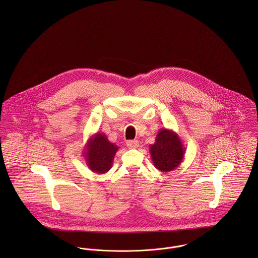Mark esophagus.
I'll use <instances>...</instances> for the list:
<instances>
[{
    "mask_svg": "<svg viewBox=\"0 0 258 258\" xmlns=\"http://www.w3.org/2000/svg\"><path fill=\"white\" fill-rule=\"evenodd\" d=\"M127 147L129 149H136L139 147V142L137 140H130L127 142Z\"/></svg>",
    "mask_w": 258,
    "mask_h": 258,
    "instance_id": "obj_1",
    "label": "esophagus"
}]
</instances>
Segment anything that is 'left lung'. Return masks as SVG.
<instances>
[{
  "label": "left lung",
  "instance_id": "left-lung-1",
  "mask_svg": "<svg viewBox=\"0 0 258 258\" xmlns=\"http://www.w3.org/2000/svg\"><path fill=\"white\" fill-rule=\"evenodd\" d=\"M150 153L155 168L167 173L175 170L183 162L184 148L175 131L162 128L156 136L155 143L150 145Z\"/></svg>",
  "mask_w": 258,
  "mask_h": 258
}]
</instances>
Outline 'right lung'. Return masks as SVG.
Wrapping results in <instances>:
<instances>
[{
	"mask_svg": "<svg viewBox=\"0 0 258 258\" xmlns=\"http://www.w3.org/2000/svg\"><path fill=\"white\" fill-rule=\"evenodd\" d=\"M119 147L108 140L104 133L97 132L92 135L84 146L83 157L87 167L96 174L107 173Z\"/></svg>",
	"mask_w": 258,
	"mask_h": 258,
	"instance_id": "add662e5",
	"label": "right lung"
}]
</instances>
